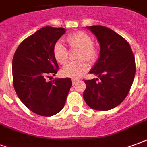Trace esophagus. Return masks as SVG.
Segmentation results:
<instances>
[{
  "mask_svg": "<svg viewBox=\"0 0 147 147\" xmlns=\"http://www.w3.org/2000/svg\"><path fill=\"white\" fill-rule=\"evenodd\" d=\"M77 81H78V80H77V79H73L72 80V82L74 84L75 83H77Z\"/></svg>",
  "mask_w": 147,
  "mask_h": 147,
  "instance_id": "34e87169",
  "label": "esophagus"
}]
</instances>
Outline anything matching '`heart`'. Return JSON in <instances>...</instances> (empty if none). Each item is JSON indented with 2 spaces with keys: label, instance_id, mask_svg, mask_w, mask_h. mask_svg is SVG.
<instances>
[{
  "label": "heart",
  "instance_id": "obj_1",
  "mask_svg": "<svg viewBox=\"0 0 147 147\" xmlns=\"http://www.w3.org/2000/svg\"><path fill=\"white\" fill-rule=\"evenodd\" d=\"M67 41L72 49H80L78 62H71L62 69L63 76L67 78H78L88 70L89 63H95L98 59V52L96 46L92 44V39L89 35L83 31H77L67 37ZM53 55L55 60L62 65L67 63L69 59V50L61 41H57L53 47Z\"/></svg>",
  "mask_w": 147,
  "mask_h": 147
}]
</instances>
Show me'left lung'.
<instances>
[{
  "label": "left lung",
  "instance_id": "left-lung-1",
  "mask_svg": "<svg viewBox=\"0 0 147 147\" xmlns=\"http://www.w3.org/2000/svg\"><path fill=\"white\" fill-rule=\"evenodd\" d=\"M87 28L100 45V53L90 74L98 79L84 80L83 98L96 110H109L121 104L128 96L136 74V62L130 45L116 32L102 26Z\"/></svg>",
  "mask_w": 147,
  "mask_h": 147
}]
</instances>
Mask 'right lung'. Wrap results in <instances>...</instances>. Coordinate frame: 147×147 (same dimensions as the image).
<instances>
[{
  "mask_svg": "<svg viewBox=\"0 0 147 147\" xmlns=\"http://www.w3.org/2000/svg\"><path fill=\"white\" fill-rule=\"evenodd\" d=\"M64 28L45 26L22 41L14 55V88L23 104L38 115L51 117L63 109L72 86L69 78L48 81L59 69L53 47Z\"/></svg>",
  "mask_w": 147,
  "mask_h": 147,
  "instance_id": "obj_1",
  "label": "right lung"
}]
</instances>
